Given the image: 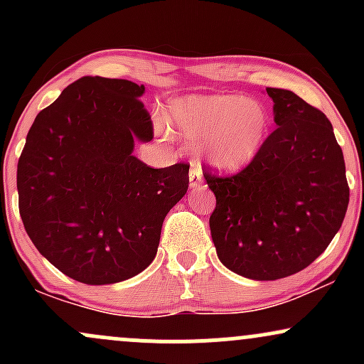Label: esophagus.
Instances as JSON below:
<instances>
[{
  "label": "esophagus",
  "mask_w": 364,
  "mask_h": 364,
  "mask_svg": "<svg viewBox=\"0 0 364 364\" xmlns=\"http://www.w3.org/2000/svg\"><path fill=\"white\" fill-rule=\"evenodd\" d=\"M203 181V173H202V168H200V164L196 161L191 162V169H190V188H196L202 185Z\"/></svg>",
  "instance_id": "obj_1"
}]
</instances>
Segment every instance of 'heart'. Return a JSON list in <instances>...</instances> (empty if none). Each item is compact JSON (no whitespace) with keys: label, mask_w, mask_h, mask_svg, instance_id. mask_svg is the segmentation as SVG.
Segmentation results:
<instances>
[{"label":"heart","mask_w":364,"mask_h":364,"mask_svg":"<svg viewBox=\"0 0 364 364\" xmlns=\"http://www.w3.org/2000/svg\"><path fill=\"white\" fill-rule=\"evenodd\" d=\"M168 119L190 144H203L207 161L223 171L248 166L265 144L270 123L265 107L235 94L178 99Z\"/></svg>","instance_id":"1"}]
</instances>
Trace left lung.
I'll return each instance as SVG.
<instances>
[{
  "label": "left lung",
  "instance_id": "8db88e82",
  "mask_svg": "<svg viewBox=\"0 0 364 364\" xmlns=\"http://www.w3.org/2000/svg\"><path fill=\"white\" fill-rule=\"evenodd\" d=\"M277 128L232 176L203 171L215 195L210 232L232 272L275 281L306 269L341 229L349 186L332 123L294 92L267 87Z\"/></svg>",
  "mask_w": 364,
  "mask_h": 364
}]
</instances>
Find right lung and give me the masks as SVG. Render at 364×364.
<instances>
[{"instance_id":"right-lung-1","label":"right lung","mask_w":364,"mask_h":364,"mask_svg":"<svg viewBox=\"0 0 364 364\" xmlns=\"http://www.w3.org/2000/svg\"><path fill=\"white\" fill-rule=\"evenodd\" d=\"M144 85L83 77L36 116L16 168L20 217L43 257L75 281H127L156 258L164 217L188 190L185 162L133 156L154 127Z\"/></svg>"}]
</instances>
